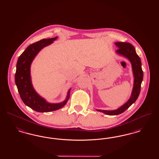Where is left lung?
<instances>
[{
  "label": "left lung",
  "instance_id": "1",
  "mask_svg": "<svg viewBox=\"0 0 159 159\" xmlns=\"http://www.w3.org/2000/svg\"><path fill=\"white\" fill-rule=\"evenodd\" d=\"M115 45L119 48L116 51V53L124 56L130 61L134 76V83L130 98L124 105L115 110H97L98 111L110 116L118 115L123 113L136 101L141 91V85L143 79V71L141 67V61L139 57L136 53L135 48L132 44L126 42H116Z\"/></svg>",
  "mask_w": 159,
  "mask_h": 159
}]
</instances>
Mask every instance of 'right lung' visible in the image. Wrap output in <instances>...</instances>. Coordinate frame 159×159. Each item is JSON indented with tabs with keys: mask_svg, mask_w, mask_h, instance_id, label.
I'll return each mask as SVG.
<instances>
[{
	"mask_svg": "<svg viewBox=\"0 0 159 159\" xmlns=\"http://www.w3.org/2000/svg\"><path fill=\"white\" fill-rule=\"evenodd\" d=\"M57 37L43 39L31 44L19 57L16 63L15 75V84L24 103L38 112H50L58 110L65 106L70 97L69 89L67 98L63 102L57 104L49 103L34 91L31 80V64L39 52L46 46L53 43Z\"/></svg>",
	"mask_w": 159,
	"mask_h": 159,
	"instance_id": "right-lung-1",
	"label": "right lung"
}]
</instances>
